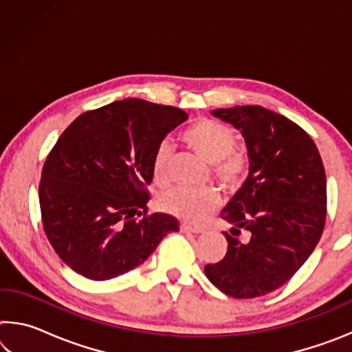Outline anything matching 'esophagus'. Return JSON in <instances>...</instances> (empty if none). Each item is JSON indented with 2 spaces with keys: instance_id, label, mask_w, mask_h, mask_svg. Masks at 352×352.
I'll use <instances>...</instances> for the list:
<instances>
[{
  "instance_id": "34e87169",
  "label": "esophagus",
  "mask_w": 352,
  "mask_h": 352,
  "mask_svg": "<svg viewBox=\"0 0 352 352\" xmlns=\"http://www.w3.org/2000/svg\"><path fill=\"white\" fill-rule=\"evenodd\" d=\"M180 230L183 233H190V234L204 233V228H200V226H192V225H182Z\"/></svg>"
}]
</instances>
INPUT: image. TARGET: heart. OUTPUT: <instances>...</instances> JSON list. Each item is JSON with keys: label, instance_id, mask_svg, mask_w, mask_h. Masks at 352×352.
<instances>
[{"label": "heart", "instance_id": "obj_1", "mask_svg": "<svg viewBox=\"0 0 352 352\" xmlns=\"http://www.w3.org/2000/svg\"><path fill=\"white\" fill-rule=\"evenodd\" d=\"M182 140L192 151L211 163V174L226 190L239 189L250 172V158L243 148L236 147V135L225 124L211 118H201L182 132ZM172 147L168 141L157 146L152 158L153 180L164 184L169 180ZM216 189L174 188L166 190L158 205L164 212L186 223H201L219 206Z\"/></svg>", "mask_w": 352, "mask_h": 352}]
</instances>
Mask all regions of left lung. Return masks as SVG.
<instances>
[{"mask_svg": "<svg viewBox=\"0 0 352 352\" xmlns=\"http://www.w3.org/2000/svg\"><path fill=\"white\" fill-rule=\"evenodd\" d=\"M241 130L250 175L225 210L228 250L205 275L233 298L270 294L300 270L323 233L326 174L314 140L298 124L259 105L212 111ZM249 234L241 241V231Z\"/></svg>", "mask_w": 352, "mask_h": 352, "instance_id": "8db88e82", "label": "left lung"}]
</instances>
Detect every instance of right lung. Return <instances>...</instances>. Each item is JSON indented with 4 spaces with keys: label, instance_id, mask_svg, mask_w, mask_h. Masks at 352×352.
Listing matches in <instances>:
<instances>
[{
    "label": "right lung",
    "instance_id": "obj_1",
    "mask_svg": "<svg viewBox=\"0 0 352 352\" xmlns=\"http://www.w3.org/2000/svg\"><path fill=\"white\" fill-rule=\"evenodd\" d=\"M188 115L142 99L77 116L41 170L38 200L47 241L65 264L94 281L142 264L178 231L169 214L147 212L157 146Z\"/></svg>",
    "mask_w": 352,
    "mask_h": 352
}]
</instances>
